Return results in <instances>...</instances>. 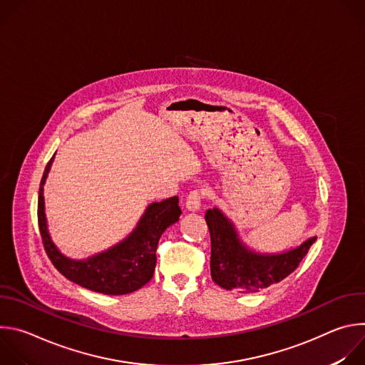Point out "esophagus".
I'll use <instances>...</instances> for the list:
<instances>
[{
  "mask_svg": "<svg viewBox=\"0 0 365 365\" xmlns=\"http://www.w3.org/2000/svg\"><path fill=\"white\" fill-rule=\"evenodd\" d=\"M200 202H202V192L199 189L192 190L186 197V207L190 212H196L200 210Z\"/></svg>",
  "mask_w": 365,
  "mask_h": 365,
  "instance_id": "obj_1",
  "label": "esophagus"
}]
</instances>
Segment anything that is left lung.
I'll use <instances>...</instances> for the list:
<instances>
[{
	"instance_id": "left-lung-1",
	"label": "left lung",
	"mask_w": 365,
	"mask_h": 365,
	"mask_svg": "<svg viewBox=\"0 0 365 365\" xmlns=\"http://www.w3.org/2000/svg\"><path fill=\"white\" fill-rule=\"evenodd\" d=\"M211 234V276L227 290L258 292L292 274L307 255L317 237L283 252H258L242 242L234 222L218 207L207 210Z\"/></svg>"
}]
</instances>
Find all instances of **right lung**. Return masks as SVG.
Wrapping results in <instances>:
<instances>
[{
    "label": "right lung",
    "instance_id": "add662e5",
    "mask_svg": "<svg viewBox=\"0 0 365 365\" xmlns=\"http://www.w3.org/2000/svg\"><path fill=\"white\" fill-rule=\"evenodd\" d=\"M53 159L55 155L44 169L37 205L38 228L50 262L66 279L92 292L117 296L141 289L154 274L155 250L162 234L180 218L179 197L150 203L137 227L121 242L85 259H72L59 251L47 230L43 186Z\"/></svg>",
    "mask_w": 365,
    "mask_h": 365
}]
</instances>
